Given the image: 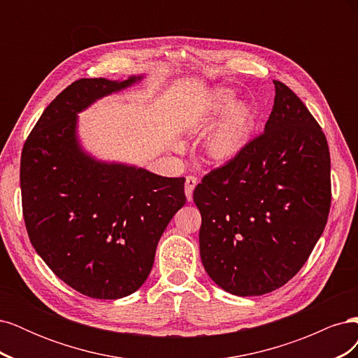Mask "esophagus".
<instances>
[{
  "instance_id": "34e87169",
  "label": "esophagus",
  "mask_w": 358,
  "mask_h": 358,
  "mask_svg": "<svg viewBox=\"0 0 358 358\" xmlns=\"http://www.w3.org/2000/svg\"><path fill=\"white\" fill-rule=\"evenodd\" d=\"M197 187V178L194 176H187L185 179V196L188 199V201H192V192H194V188Z\"/></svg>"
}]
</instances>
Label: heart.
Segmentation results:
<instances>
[{
    "mask_svg": "<svg viewBox=\"0 0 358 358\" xmlns=\"http://www.w3.org/2000/svg\"><path fill=\"white\" fill-rule=\"evenodd\" d=\"M233 91L215 88L206 99L197 128L201 131L212 128L224 117L204 143V154L213 164H227L239 155L249 142L254 127L255 113L251 106L236 104Z\"/></svg>",
    "mask_w": 358,
    "mask_h": 358,
    "instance_id": "heart-1",
    "label": "heart"
}]
</instances>
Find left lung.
<instances>
[{
  "mask_svg": "<svg viewBox=\"0 0 358 358\" xmlns=\"http://www.w3.org/2000/svg\"><path fill=\"white\" fill-rule=\"evenodd\" d=\"M273 83L264 133L194 189L204 270L242 297L267 294L299 272L331 203L327 138L299 96Z\"/></svg>",
  "mask_w": 358,
  "mask_h": 358,
  "instance_id": "1",
  "label": "left lung"
}]
</instances>
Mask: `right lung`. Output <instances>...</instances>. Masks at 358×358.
<instances>
[{"instance_id":"obj_1","label":"right lung","mask_w":358,"mask_h":358,"mask_svg":"<svg viewBox=\"0 0 358 358\" xmlns=\"http://www.w3.org/2000/svg\"><path fill=\"white\" fill-rule=\"evenodd\" d=\"M143 79H79L32 128L20 158L24 220L36 252L61 280L92 299L143 285L157 245L187 201L183 178L100 161L78 138V113Z\"/></svg>"}]
</instances>
